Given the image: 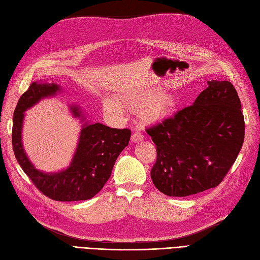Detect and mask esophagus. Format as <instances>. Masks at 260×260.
Instances as JSON below:
<instances>
[{"instance_id": "1", "label": "esophagus", "mask_w": 260, "mask_h": 260, "mask_svg": "<svg viewBox=\"0 0 260 260\" xmlns=\"http://www.w3.org/2000/svg\"><path fill=\"white\" fill-rule=\"evenodd\" d=\"M143 138H144V136L142 135V133H141V132H136V133H133V135H132L131 141H132L133 143H138V142H140V141H142Z\"/></svg>"}]
</instances>
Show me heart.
<instances>
[{
	"instance_id": "obj_1",
	"label": "heart",
	"mask_w": 260,
	"mask_h": 260,
	"mask_svg": "<svg viewBox=\"0 0 260 260\" xmlns=\"http://www.w3.org/2000/svg\"><path fill=\"white\" fill-rule=\"evenodd\" d=\"M178 104L177 96L171 92H161L160 88L149 89L144 92L124 94L120 96V104L115 99L106 98L103 108L106 113L116 117H122L124 110L136 113L141 123L158 122L175 111Z\"/></svg>"
}]
</instances>
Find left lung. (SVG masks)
I'll use <instances>...</instances> for the list:
<instances>
[{"label": "left lung", "mask_w": 260, "mask_h": 260, "mask_svg": "<svg viewBox=\"0 0 260 260\" xmlns=\"http://www.w3.org/2000/svg\"><path fill=\"white\" fill-rule=\"evenodd\" d=\"M193 105L146 129L156 145L154 185L184 198L216 187L241 151L245 123L241 101L229 81H207Z\"/></svg>", "instance_id": "1"}]
</instances>
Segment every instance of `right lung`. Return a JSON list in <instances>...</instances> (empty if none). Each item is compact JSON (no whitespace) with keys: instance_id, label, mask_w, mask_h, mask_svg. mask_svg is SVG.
Listing matches in <instances>:
<instances>
[{"instance_id":"obj_1","label":"right lung","mask_w":260,"mask_h":260,"mask_svg":"<svg viewBox=\"0 0 260 260\" xmlns=\"http://www.w3.org/2000/svg\"><path fill=\"white\" fill-rule=\"evenodd\" d=\"M60 90L56 83L34 82L20 96L13 118L14 154L23 172L45 196L59 202L90 200L103 188L111 177L117 157L129 144L131 130L109 128L99 122L84 121L70 166L53 174L38 170L23 151L21 142L23 113L40 100L53 96ZM70 111L74 117L80 118V122L84 120L77 105L70 106Z\"/></svg>"}]
</instances>
